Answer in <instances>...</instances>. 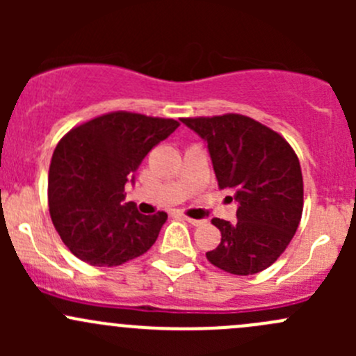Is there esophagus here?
Segmentation results:
<instances>
[{
  "instance_id": "obj_1",
  "label": "esophagus",
  "mask_w": 356,
  "mask_h": 356,
  "mask_svg": "<svg viewBox=\"0 0 356 356\" xmlns=\"http://www.w3.org/2000/svg\"><path fill=\"white\" fill-rule=\"evenodd\" d=\"M184 220L188 222V224H191V225H201V224H203V220H200V218H189V217H186Z\"/></svg>"
}]
</instances>
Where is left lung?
Instances as JSON below:
<instances>
[{
  "instance_id": "8db88e82",
  "label": "left lung",
  "mask_w": 356,
  "mask_h": 356,
  "mask_svg": "<svg viewBox=\"0 0 356 356\" xmlns=\"http://www.w3.org/2000/svg\"><path fill=\"white\" fill-rule=\"evenodd\" d=\"M207 143L218 188L231 189L236 222L211 218L222 239L210 264L251 275L270 267L293 239L303 211V177L282 136L245 115L182 118ZM232 201V196H229Z\"/></svg>"
}]
</instances>
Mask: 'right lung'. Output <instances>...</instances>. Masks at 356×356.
Masks as SVG:
<instances>
[{"label": "right lung", "instance_id": "add662e5", "mask_svg": "<svg viewBox=\"0 0 356 356\" xmlns=\"http://www.w3.org/2000/svg\"><path fill=\"white\" fill-rule=\"evenodd\" d=\"M179 127L172 118L115 111L92 118L58 143L49 165L48 200L55 229L79 260L117 267L155 245L165 211L139 213L124 188L149 149Z\"/></svg>", "mask_w": 356, "mask_h": 356}]
</instances>
